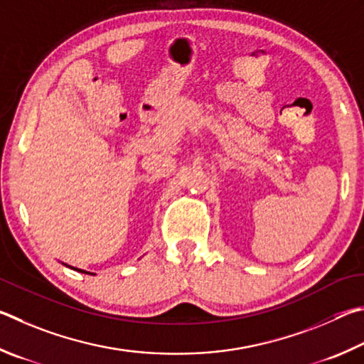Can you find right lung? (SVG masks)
Wrapping results in <instances>:
<instances>
[{
  "instance_id": "add662e5",
  "label": "right lung",
  "mask_w": 364,
  "mask_h": 364,
  "mask_svg": "<svg viewBox=\"0 0 364 364\" xmlns=\"http://www.w3.org/2000/svg\"><path fill=\"white\" fill-rule=\"evenodd\" d=\"M67 265V264H65ZM67 267H70V265H67ZM70 269H73V270H78V269H75V267H70ZM78 272H82V273H89V272H85V270H78ZM89 275H94V273H89Z\"/></svg>"
}]
</instances>
